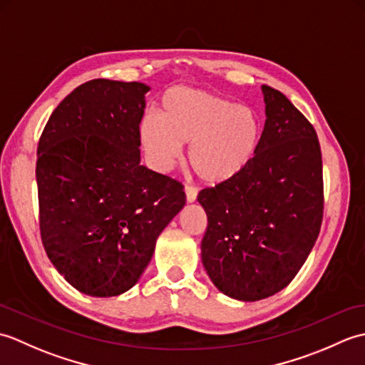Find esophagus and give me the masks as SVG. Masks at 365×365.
Segmentation results:
<instances>
[{
    "label": "esophagus",
    "mask_w": 365,
    "mask_h": 365,
    "mask_svg": "<svg viewBox=\"0 0 365 365\" xmlns=\"http://www.w3.org/2000/svg\"><path fill=\"white\" fill-rule=\"evenodd\" d=\"M185 196H187V202L188 204L195 202L196 197H197V190L192 188V187H187V188H185Z\"/></svg>",
    "instance_id": "34e87169"
}]
</instances>
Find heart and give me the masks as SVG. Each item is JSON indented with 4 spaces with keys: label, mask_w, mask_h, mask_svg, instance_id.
<instances>
[{
    "label": "heart",
    "mask_w": 365,
    "mask_h": 365,
    "mask_svg": "<svg viewBox=\"0 0 365 365\" xmlns=\"http://www.w3.org/2000/svg\"><path fill=\"white\" fill-rule=\"evenodd\" d=\"M150 165L166 173L188 145V161L208 185H222L251 166L262 143V123L251 108L202 89L174 88L161 97L158 115L139 123Z\"/></svg>",
    "instance_id": "b5f03b06"
}]
</instances>
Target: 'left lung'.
I'll list each match as a JSON object with an SVG mask.
<instances>
[{"label": "left lung", "instance_id": "1", "mask_svg": "<svg viewBox=\"0 0 365 365\" xmlns=\"http://www.w3.org/2000/svg\"><path fill=\"white\" fill-rule=\"evenodd\" d=\"M265 125L251 166L199 192L208 226L202 265L229 298L281 292L304 265L323 218L322 152L314 127L282 92L262 86Z\"/></svg>", "mask_w": 365, "mask_h": 365}]
</instances>
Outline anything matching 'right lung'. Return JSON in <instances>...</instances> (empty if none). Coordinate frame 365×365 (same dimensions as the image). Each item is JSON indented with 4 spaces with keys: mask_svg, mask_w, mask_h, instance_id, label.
Listing matches in <instances>:
<instances>
[{
    "mask_svg": "<svg viewBox=\"0 0 365 365\" xmlns=\"http://www.w3.org/2000/svg\"><path fill=\"white\" fill-rule=\"evenodd\" d=\"M143 83L92 80L50 115L37 147L42 243L73 289L118 297L185 205L182 183L141 165Z\"/></svg>",
    "mask_w": 365,
    "mask_h": 365,
    "instance_id": "add662e5",
    "label": "right lung"
}]
</instances>
